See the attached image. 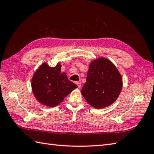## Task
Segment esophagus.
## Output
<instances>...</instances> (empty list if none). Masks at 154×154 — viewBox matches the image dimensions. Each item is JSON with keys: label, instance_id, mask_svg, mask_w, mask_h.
I'll use <instances>...</instances> for the list:
<instances>
[{"label": "esophagus", "instance_id": "1", "mask_svg": "<svg viewBox=\"0 0 154 154\" xmlns=\"http://www.w3.org/2000/svg\"><path fill=\"white\" fill-rule=\"evenodd\" d=\"M76 84H77V85L78 86V88H81V84L80 83H79V82H77V83H76Z\"/></svg>", "mask_w": 154, "mask_h": 154}]
</instances>
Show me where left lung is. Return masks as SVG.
I'll return each instance as SVG.
<instances>
[{
  "label": "left lung",
  "instance_id": "obj_1",
  "mask_svg": "<svg viewBox=\"0 0 154 154\" xmlns=\"http://www.w3.org/2000/svg\"><path fill=\"white\" fill-rule=\"evenodd\" d=\"M122 85V76L114 64L105 57H99L90 63L81 94L91 106L103 109L115 102Z\"/></svg>",
  "mask_w": 154,
  "mask_h": 154
}]
</instances>
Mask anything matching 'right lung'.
<instances>
[{"label":"right lung","mask_w":154,"mask_h":154,"mask_svg":"<svg viewBox=\"0 0 154 154\" xmlns=\"http://www.w3.org/2000/svg\"><path fill=\"white\" fill-rule=\"evenodd\" d=\"M61 65L57 63L50 67L42 63L32 78V90L39 103L48 107L60 104L64 98L77 88L76 84L67 79L66 73H61Z\"/></svg>","instance_id":"obj_1"}]
</instances>
